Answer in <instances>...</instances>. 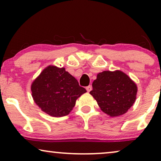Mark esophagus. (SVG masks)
Returning <instances> with one entry per match:
<instances>
[{
    "label": "esophagus",
    "instance_id": "34e87169",
    "mask_svg": "<svg viewBox=\"0 0 161 161\" xmlns=\"http://www.w3.org/2000/svg\"><path fill=\"white\" fill-rule=\"evenodd\" d=\"M92 89V86H90V85H89V86H87L86 88V89L87 90V92H89L90 91H91Z\"/></svg>",
    "mask_w": 161,
    "mask_h": 161
}]
</instances>
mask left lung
I'll list each match as a JSON object with an SVG mask.
<instances>
[{
    "instance_id": "1",
    "label": "left lung",
    "mask_w": 161,
    "mask_h": 161,
    "mask_svg": "<svg viewBox=\"0 0 161 161\" xmlns=\"http://www.w3.org/2000/svg\"><path fill=\"white\" fill-rule=\"evenodd\" d=\"M89 92L103 112L111 117L123 115L135 103L138 88L136 83L120 70L97 74Z\"/></svg>"
}]
</instances>
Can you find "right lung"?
<instances>
[{"label":"right lung","instance_id":"add662e5","mask_svg":"<svg viewBox=\"0 0 161 161\" xmlns=\"http://www.w3.org/2000/svg\"><path fill=\"white\" fill-rule=\"evenodd\" d=\"M31 90L35 103L53 117L68 115L77 99L86 92L65 68L53 65L42 70L32 82Z\"/></svg>","mask_w":161,"mask_h":161}]
</instances>
